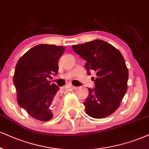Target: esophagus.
Instances as JSON below:
<instances>
[{
  "mask_svg": "<svg viewBox=\"0 0 149 149\" xmlns=\"http://www.w3.org/2000/svg\"><path fill=\"white\" fill-rule=\"evenodd\" d=\"M68 88H70V89H75V88H76V87H75V86H72V85H68Z\"/></svg>",
  "mask_w": 149,
  "mask_h": 149,
  "instance_id": "34e87169",
  "label": "esophagus"
}]
</instances>
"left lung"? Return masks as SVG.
I'll list each match as a JSON object with an SVG mask.
<instances>
[{
  "instance_id": "left-lung-1",
  "label": "left lung",
  "mask_w": 149,
  "mask_h": 149,
  "mask_svg": "<svg viewBox=\"0 0 149 149\" xmlns=\"http://www.w3.org/2000/svg\"><path fill=\"white\" fill-rule=\"evenodd\" d=\"M72 47L86 61L88 74L95 71L97 75L92 77L95 88H88V96L84 102L86 114L97 119L109 116L119 108L127 91L128 71L122 54L102 40Z\"/></svg>"
}]
</instances>
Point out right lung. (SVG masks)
Here are the masks:
<instances>
[{
  "instance_id": "1",
  "label": "right lung",
  "mask_w": 149,
  "mask_h": 149,
  "mask_svg": "<svg viewBox=\"0 0 149 149\" xmlns=\"http://www.w3.org/2000/svg\"><path fill=\"white\" fill-rule=\"evenodd\" d=\"M64 51V46L40 44L29 49L17 62L14 84L18 104L33 118L45 122L57 113L59 88L47 78L58 74V59Z\"/></svg>"
}]
</instances>
